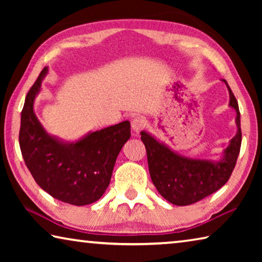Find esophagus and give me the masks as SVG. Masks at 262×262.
<instances>
[{
    "label": "esophagus",
    "mask_w": 262,
    "mask_h": 262,
    "mask_svg": "<svg viewBox=\"0 0 262 262\" xmlns=\"http://www.w3.org/2000/svg\"><path fill=\"white\" fill-rule=\"evenodd\" d=\"M147 126V121L143 117H135L132 120V129L134 133H139L140 130L143 129V128Z\"/></svg>",
    "instance_id": "obj_1"
}]
</instances>
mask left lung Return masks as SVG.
Returning a JSON list of instances; mask_svg holds the SVG:
<instances>
[{"label":"left lung","instance_id":"left-lung-1","mask_svg":"<svg viewBox=\"0 0 262 262\" xmlns=\"http://www.w3.org/2000/svg\"><path fill=\"white\" fill-rule=\"evenodd\" d=\"M229 90V106L236 111L237 133L219 159H201L183 156L142 130L141 140L147 149L149 173L158 193L176 206H188L215 193L229 180L242 145L241 113L236 97L225 79Z\"/></svg>","mask_w":262,"mask_h":262}]
</instances>
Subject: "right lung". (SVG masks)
<instances>
[{
  "label": "right lung",
  "instance_id": "obj_1",
  "mask_svg": "<svg viewBox=\"0 0 262 262\" xmlns=\"http://www.w3.org/2000/svg\"><path fill=\"white\" fill-rule=\"evenodd\" d=\"M47 73L45 67L26 95L20 115V151L45 192L74 206L90 205L108 187L118 155L130 137V122L89 132L74 142L50 134L34 112L35 97Z\"/></svg>",
  "mask_w": 262,
  "mask_h": 262
}]
</instances>
